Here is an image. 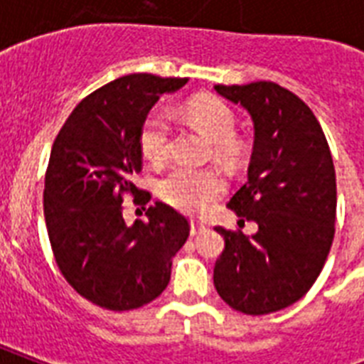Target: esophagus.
<instances>
[{"mask_svg":"<svg viewBox=\"0 0 364 364\" xmlns=\"http://www.w3.org/2000/svg\"><path fill=\"white\" fill-rule=\"evenodd\" d=\"M205 230H208V225H205L202 219H196V217H193V219H191V234H193V236L205 232Z\"/></svg>","mask_w":364,"mask_h":364,"instance_id":"1","label":"esophagus"}]
</instances>
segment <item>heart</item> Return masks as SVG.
<instances>
[{"label": "heart", "instance_id": "b5f03b06", "mask_svg": "<svg viewBox=\"0 0 364 364\" xmlns=\"http://www.w3.org/2000/svg\"><path fill=\"white\" fill-rule=\"evenodd\" d=\"M188 119L215 141L217 153L232 159L238 147L234 143L236 119L227 105L215 98H196L187 105ZM171 117L164 107H154L143 122L139 134L143 156L154 164H162L170 156ZM227 191V181L215 168L177 166L160 181L159 193L166 204L185 213H200L211 202L221 198Z\"/></svg>", "mask_w": 364, "mask_h": 364}]
</instances>
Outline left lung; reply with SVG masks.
I'll list each match as a JSON object with an SVG mask.
<instances>
[{
    "instance_id": "8db88e82",
    "label": "left lung",
    "mask_w": 364,
    "mask_h": 364,
    "mask_svg": "<svg viewBox=\"0 0 364 364\" xmlns=\"http://www.w3.org/2000/svg\"><path fill=\"white\" fill-rule=\"evenodd\" d=\"M215 90L253 121L247 183L227 205L259 230L215 227L225 249L213 283L230 308L264 316L302 299L321 274L336 221L333 156L311 109L287 88L257 81Z\"/></svg>"
}]
</instances>
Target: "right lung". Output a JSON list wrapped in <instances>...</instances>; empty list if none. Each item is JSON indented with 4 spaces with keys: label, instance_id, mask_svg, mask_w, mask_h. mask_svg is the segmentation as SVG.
I'll use <instances>...</instances> for the list:
<instances>
[{
    "label": "right lung",
    "instance_id": "right-lung-1",
    "mask_svg": "<svg viewBox=\"0 0 364 364\" xmlns=\"http://www.w3.org/2000/svg\"><path fill=\"white\" fill-rule=\"evenodd\" d=\"M188 79L149 73L119 77L71 111L53 143L45 176V221L54 259L71 287L96 306L136 310L170 283L171 259L188 238V221L162 202L128 225L122 194L147 204L134 185L141 170L143 122L162 94Z\"/></svg>",
    "mask_w": 364,
    "mask_h": 364
}]
</instances>
